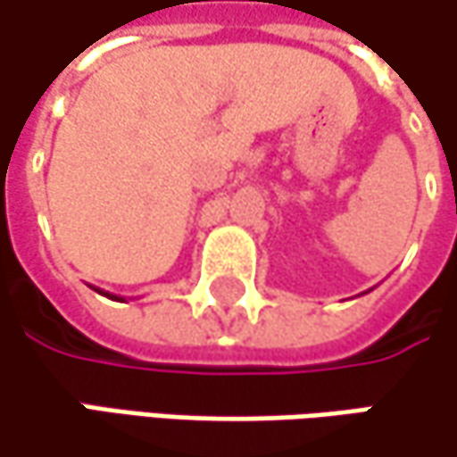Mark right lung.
Listing matches in <instances>:
<instances>
[{
  "label": "right lung",
  "instance_id": "obj_1",
  "mask_svg": "<svg viewBox=\"0 0 457 457\" xmlns=\"http://www.w3.org/2000/svg\"><path fill=\"white\" fill-rule=\"evenodd\" d=\"M99 293H104V290H99ZM106 298H114V301H122V298H117V295H109V293H104Z\"/></svg>",
  "mask_w": 457,
  "mask_h": 457
}]
</instances>
